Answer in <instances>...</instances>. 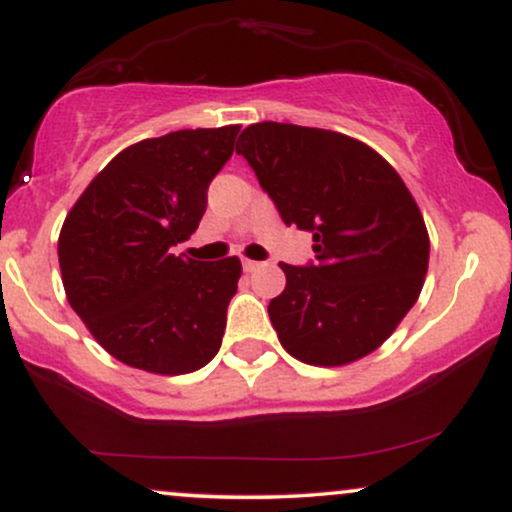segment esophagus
Masks as SVG:
<instances>
[{"mask_svg": "<svg viewBox=\"0 0 512 512\" xmlns=\"http://www.w3.org/2000/svg\"><path fill=\"white\" fill-rule=\"evenodd\" d=\"M257 267H260V262L248 260V257H245V260H243V269H245V272H255Z\"/></svg>", "mask_w": 512, "mask_h": 512, "instance_id": "obj_1", "label": "esophagus"}]
</instances>
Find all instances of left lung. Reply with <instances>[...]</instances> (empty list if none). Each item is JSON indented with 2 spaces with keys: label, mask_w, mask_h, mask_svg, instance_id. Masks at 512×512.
<instances>
[{
  "label": "left lung",
  "mask_w": 512,
  "mask_h": 512,
  "mask_svg": "<svg viewBox=\"0 0 512 512\" xmlns=\"http://www.w3.org/2000/svg\"><path fill=\"white\" fill-rule=\"evenodd\" d=\"M236 151L286 226L313 233L315 264L281 262L269 303L279 342L308 366L373 354L419 298L431 240L419 204L378 151L332 129L257 122Z\"/></svg>",
  "instance_id": "left-lung-1"
}]
</instances>
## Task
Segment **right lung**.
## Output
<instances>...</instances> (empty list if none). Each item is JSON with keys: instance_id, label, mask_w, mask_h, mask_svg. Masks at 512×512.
<instances>
[{"instance_id": "right-lung-1", "label": "right lung", "mask_w": 512, "mask_h": 512, "mask_svg": "<svg viewBox=\"0 0 512 512\" xmlns=\"http://www.w3.org/2000/svg\"><path fill=\"white\" fill-rule=\"evenodd\" d=\"M240 127L180 129L127 146L81 192L57 255L74 313L127 366L185 375L219 354L238 257L173 255L197 231Z\"/></svg>"}]
</instances>
